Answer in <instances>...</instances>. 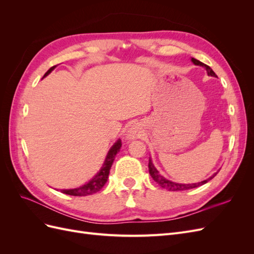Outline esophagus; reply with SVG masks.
Masks as SVG:
<instances>
[{
  "label": "esophagus",
  "instance_id": "1",
  "mask_svg": "<svg viewBox=\"0 0 254 254\" xmlns=\"http://www.w3.org/2000/svg\"><path fill=\"white\" fill-rule=\"evenodd\" d=\"M137 134H139V130H137V128H135V126H131L128 129V131H127L128 139L133 140L137 136Z\"/></svg>",
  "mask_w": 254,
  "mask_h": 254
}]
</instances>
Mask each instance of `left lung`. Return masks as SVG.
Instances as JSON below:
<instances>
[{
    "label": "left lung",
    "mask_w": 254,
    "mask_h": 254,
    "mask_svg": "<svg viewBox=\"0 0 254 254\" xmlns=\"http://www.w3.org/2000/svg\"><path fill=\"white\" fill-rule=\"evenodd\" d=\"M190 60H191V63H193L195 65H200V66L204 67L205 70H206L207 75H209V76H213V77H217V75L214 73V71L212 70V68H211L209 65H206V64H202L201 61H199V60H197V59H195V58H191ZM148 170H149V174H150V176H151V178H152L153 180H155L161 188H163V189H165V190H187L198 188V187H200V186H203V184H205L206 182H209V181H210L211 179H213L214 177L216 176V174L219 172V171H218L217 173H214L211 177H209V178L203 180V181H201V182L184 184V183L173 182V181H171V180H168V179L164 178L163 176H161L160 173H159V171L155 167V165H153L151 158H149Z\"/></svg>",
    "instance_id": "8db88e82"
}]
</instances>
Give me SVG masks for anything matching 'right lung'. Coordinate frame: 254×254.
<instances>
[{
  "instance_id": "obj_1",
  "label": "right lung",
  "mask_w": 254,
  "mask_h": 254,
  "mask_svg": "<svg viewBox=\"0 0 254 254\" xmlns=\"http://www.w3.org/2000/svg\"><path fill=\"white\" fill-rule=\"evenodd\" d=\"M56 66L57 65L52 66L50 70L44 74L43 78L47 77V76ZM121 147H122V141L119 139L117 142H115L111 146V148L109 149L108 153H107L103 166L101 167V170H99V172H97V174L93 177V178H92L91 180H89L87 183H84L83 186L78 187V188H76V189L60 190L61 193L66 194V195H71V196H88V195L95 194V193H97V191L101 190L103 189V187L106 184L107 180H108L110 168L112 166V163H113V161L115 159V156H117V153L120 151Z\"/></svg>"
}]
</instances>
